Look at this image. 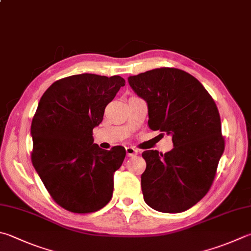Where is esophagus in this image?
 <instances>
[{
    "label": "esophagus",
    "instance_id": "34e87169",
    "mask_svg": "<svg viewBox=\"0 0 251 251\" xmlns=\"http://www.w3.org/2000/svg\"><path fill=\"white\" fill-rule=\"evenodd\" d=\"M126 155L129 156V157H132V156L138 155L139 151L136 150V149H134V148H132V146H126Z\"/></svg>",
    "mask_w": 251,
    "mask_h": 251
}]
</instances>
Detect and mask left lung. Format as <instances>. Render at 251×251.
I'll use <instances>...</instances> for the list:
<instances>
[{"label":"left lung","mask_w":251,"mask_h":251,"mask_svg":"<svg viewBox=\"0 0 251 251\" xmlns=\"http://www.w3.org/2000/svg\"><path fill=\"white\" fill-rule=\"evenodd\" d=\"M149 108V126L173 136L174 149L144 151L141 176L144 201L164 213L197 204L213 183L224 152L221 118L213 98L191 74L175 68L146 71L127 78Z\"/></svg>","instance_id":"8db88e82"}]
</instances>
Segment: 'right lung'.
Here are the masks:
<instances>
[{"mask_svg": "<svg viewBox=\"0 0 251 251\" xmlns=\"http://www.w3.org/2000/svg\"><path fill=\"white\" fill-rule=\"evenodd\" d=\"M126 81L78 74L61 78L40 98L30 133L31 162L52 199L73 213H92L110 201L113 174L126 157L94 143L93 129Z\"/></svg>", "mask_w": 251, "mask_h": 251, "instance_id": "obj_1", "label": "right lung"}]
</instances>
